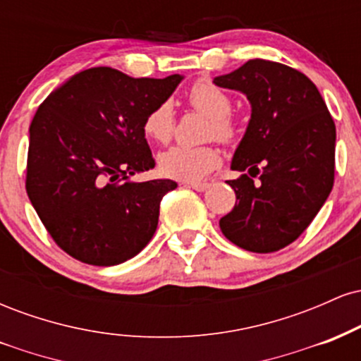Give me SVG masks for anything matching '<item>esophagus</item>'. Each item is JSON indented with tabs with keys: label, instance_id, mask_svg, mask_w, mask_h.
Wrapping results in <instances>:
<instances>
[{
	"label": "esophagus",
	"instance_id": "esophagus-1",
	"mask_svg": "<svg viewBox=\"0 0 361 361\" xmlns=\"http://www.w3.org/2000/svg\"><path fill=\"white\" fill-rule=\"evenodd\" d=\"M190 188H193L195 192H205L209 188V183H200V181H193V183H188Z\"/></svg>",
	"mask_w": 361,
	"mask_h": 361
}]
</instances>
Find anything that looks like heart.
Masks as SVG:
<instances>
[{"instance_id": "1", "label": "heart", "mask_w": 361, "mask_h": 361, "mask_svg": "<svg viewBox=\"0 0 361 361\" xmlns=\"http://www.w3.org/2000/svg\"><path fill=\"white\" fill-rule=\"evenodd\" d=\"M188 102L195 110L209 118L207 135L221 142H231L235 135V126L229 114L233 102L226 93L209 81H198L188 91ZM175 130V114L169 103H161L144 118V132L156 142H168ZM221 161L217 149L210 146L190 147L173 146L161 152L159 168L164 175L176 180H200Z\"/></svg>"}]
</instances>
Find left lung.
I'll return each mask as SVG.
<instances>
[{
	"instance_id": "1",
	"label": "left lung",
	"mask_w": 361,
	"mask_h": 361,
	"mask_svg": "<svg viewBox=\"0 0 361 361\" xmlns=\"http://www.w3.org/2000/svg\"><path fill=\"white\" fill-rule=\"evenodd\" d=\"M214 85L241 91L251 105L231 163L241 176L227 181L235 205L219 226L243 250L279 251L307 229L333 190V117L316 85L280 62L247 61Z\"/></svg>"
}]
</instances>
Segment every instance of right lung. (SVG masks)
Returning <instances> with one entry per match:
<instances>
[{
	"instance_id": "right-lung-1",
	"label": "right lung",
	"mask_w": 361,
	"mask_h": 361,
	"mask_svg": "<svg viewBox=\"0 0 361 361\" xmlns=\"http://www.w3.org/2000/svg\"><path fill=\"white\" fill-rule=\"evenodd\" d=\"M183 76L130 78L111 68L74 74L30 123L27 193L61 250L94 267L134 258L156 233L176 181H132L156 166L144 118Z\"/></svg>"
}]
</instances>
